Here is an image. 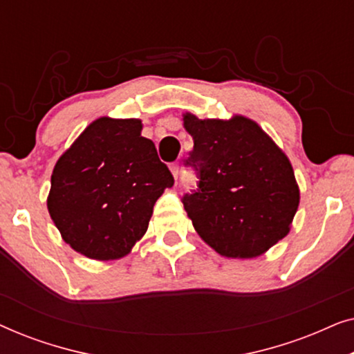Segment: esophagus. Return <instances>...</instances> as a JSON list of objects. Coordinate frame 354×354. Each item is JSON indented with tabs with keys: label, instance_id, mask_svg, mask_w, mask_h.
I'll list each match as a JSON object with an SVG mask.
<instances>
[{
	"label": "esophagus",
	"instance_id": "esophagus-1",
	"mask_svg": "<svg viewBox=\"0 0 354 354\" xmlns=\"http://www.w3.org/2000/svg\"><path fill=\"white\" fill-rule=\"evenodd\" d=\"M169 167H171L174 178H176V180H177V178H178V162H172L171 166H169Z\"/></svg>",
	"mask_w": 354,
	"mask_h": 354
}]
</instances>
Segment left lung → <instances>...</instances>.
Returning a JSON list of instances; mask_svg holds the SVG:
<instances>
[{
    "label": "left lung",
    "mask_w": 354,
    "mask_h": 354,
    "mask_svg": "<svg viewBox=\"0 0 354 354\" xmlns=\"http://www.w3.org/2000/svg\"><path fill=\"white\" fill-rule=\"evenodd\" d=\"M193 149L183 166L196 188L182 196L193 227L227 258H254L288 234L299 190L288 158L253 120L187 114Z\"/></svg>",
    "instance_id": "1"
}]
</instances>
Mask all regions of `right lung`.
Returning <instances> with one entry per match:
<instances>
[{"label": "right lung", "mask_w": 354, "mask_h": 354, "mask_svg": "<svg viewBox=\"0 0 354 354\" xmlns=\"http://www.w3.org/2000/svg\"><path fill=\"white\" fill-rule=\"evenodd\" d=\"M138 119L101 118L56 162L48 211L62 239L91 259L122 258L143 236L174 177Z\"/></svg>", "instance_id": "1"}]
</instances>
